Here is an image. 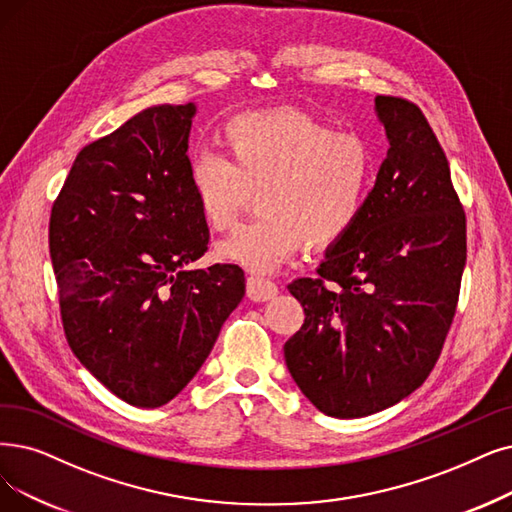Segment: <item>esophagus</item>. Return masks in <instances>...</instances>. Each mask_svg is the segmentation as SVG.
Returning a JSON list of instances; mask_svg holds the SVG:
<instances>
[{"label": "esophagus", "mask_w": 512, "mask_h": 512, "mask_svg": "<svg viewBox=\"0 0 512 512\" xmlns=\"http://www.w3.org/2000/svg\"><path fill=\"white\" fill-rule=\"evenodd\" d=\"M277 285L271 279H264V277H248V296L254 302H264V300H271L277 296Z\"/></svg>", "instance_id": "obj_1"}]
</instances>
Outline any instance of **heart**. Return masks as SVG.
<instances>
[{
	"label": "heart",
	"instance_id": "1",
	"mask_svg": "<svg viewBox=\"0 0 512 512\" xmlns=\"http://www.w3.org/2000/svg\"><path fill=\"white\" fill-rule=\"evenodd\" d=\"M220 154L189 161L197 210L214 231H227L256 193L258 216L218 243L216 256L250 273H273L304 243L325 248L359 220L372 189L367 142L334 132L296 109L237 115L218 130Z\"/></svg>",
	"mask_w": 512,
	"mask_h": 512
}]
</instances>
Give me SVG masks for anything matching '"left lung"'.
Masks as SVG:
<instances>
[{"mask_svg":"<svg viewBox=\"0 0 512 512\" xmlns=\"http://www.w3.org/2000/svg\"><path fill=\"white\" fill-rule=\"evenodd\" d=\"M388 151L355 227L325 250L319 277L288 285L304 323L283 344L319 412L363 418L431 374L456 315L466 218L449 163L422 111L376 96Z\"/></svg>","mask_w":512,"mask_h":512,"instance_id":"left-lung-1","label":"left lung"}]
</instances>
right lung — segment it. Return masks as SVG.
<instances>
[{"label":"right lung","instance_id":"1","mask_svg":"<svg viewBox=\"0 0 512 512\" xmlns=\"http://www.w3.org/2000/svg\"><path fill=\"white\" fill-rule=\"evenodd\" d=\"M195 102L157 105L84 147L52 206L50 256L81 365L136 407L172 401L245 294L235 264L191 269L210 231L189 185Z\"/></svg>","mask_w":512,"mask_h":512}]
</instances>
